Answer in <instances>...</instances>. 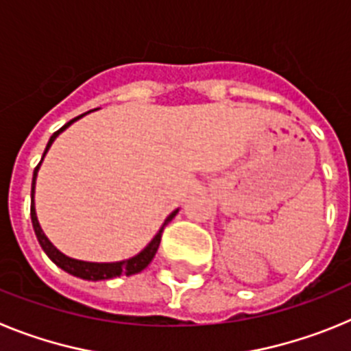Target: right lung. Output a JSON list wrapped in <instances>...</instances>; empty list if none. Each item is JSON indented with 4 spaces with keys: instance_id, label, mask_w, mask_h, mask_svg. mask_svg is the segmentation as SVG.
I'll return each mask as SVG.
<instances>
[{
    "instance_id": "add662e5",
    "label": "right lung",
    "mask_w": 351,
    "mask_h": 351,
    "mask_svg": "<svg viewBox=\"0 0 351 351\" xmlns=\"http://www.w3.org/2000/svg\"><path fill=\"white\" fill-rule=\"evenodd\" d=\"M89 112H91V110H89ZM89 112H86V114H89ZM86 114H82V116H86ZM82 116H77L75 119L68 121L63 128H60L56 133H52V137L49 138V142H47V147H45V151H43L42 160H40L38 167H36L35 172H33V182H31V221H33V228H35L36 239H38V243H40V246H42V250L47 253L49 258H51L52 262L58 265V267H61L64 272H68V274L77 276V278H80V280L101 281V280H112V278H119V276L137 274V272L144 271L149 263H151V260L154 258L158 247H160V241H161V234H163V228H165V226L172 221L173 216L179 213V209H176L173 213H170L169 216H167V219L163 221V225H161V228L158 230V234L153 237V241H151V243H149L147 246L141 251V253H138V255L132 256V258L121 260V262H84V260L70 258V256H66L64 253H61V251L58 250V247H56L51 241H49L47 235L43 234L42 226H40V223H38V218H36L35 186H36V176H38L40 165H42L43 158H45L47 151L51 149L52 142L58 138V135H60L61 132H64V130H66L71 123H75V121L80 119Z\"/></svg>"
}]
</instances>
